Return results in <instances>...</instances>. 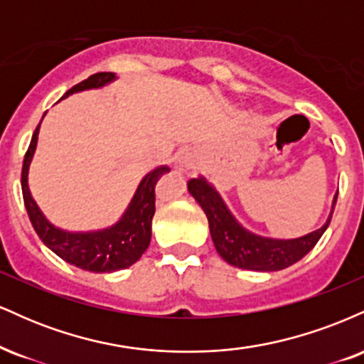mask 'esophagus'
I'll return each instance as SVG.
<instances>
[{
    "mask_svg": "<svg viewBox=\"0 0 364 364\" xmlns=\"http://www.w3.org/2000/svg\"><path fill=\"white\" fill-rule=\"evenodd\" d=\"M176 166H178L179 169L190 168V166H191L190 156H188V154H179V156L176 157Z\"/></svg>",
    "mask_w": 364,
    "mask_h": 364,
    "instance_id": "esophagus-1",
    "label": "esophagus"
}]
</instances>
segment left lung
<instances>
[{
    "instance_id": "8db88e82",
    "label": "left lung",
    "mask_w": 364,
    "mask_h": 364,
    "mask_svg": "<svg viewBox=\"0 0 364 364\" xmlns=\"http://www.w3.org/2000/svg\"><path fill=\"white\" fill-rule=\"evenodd\" d=\"M188 191L205 212L217 253L229 265L257 270V272H275V270L287 269L292 263L301 260L308 252H311L313 246L318 243L325 229L328 228L337 202L336 195L327 223L320 229L294 240H277V237L255 235L243 228L231 214L219 191L203 176L190 179Z\"/></svg>"
}]
</instances>
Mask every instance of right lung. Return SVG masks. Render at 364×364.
Returning <instances> with one entry per match:
<instances>
[{
  "label": "right lung",
  "instance_id": "right-lung-1",
  "mask_svg": "<svg viewBox=\"0 0 364 364\" xmlns=\"http://www.w3.org/2000/svg\"><path fill=\"white\" fill-rule=\"evenodd\" d=\"M112 80H116V75L111 72L90 75L87 80L72 87L63 97H68L75 92L99 89ZM39 128L41 123L37 124L34 135H32L22 168L23 202L37 236L51 252L78 269L97 274L128 269L129 265L140 260L141 255L149 248L150 237H152V217L156 214V185L162 174L169 173L171 169L168 166H159L150 171L140 181L124 214L111 228L89 232L65 231L46 219L28 190V166H31L37 147Z\"/></svg>",
  "mask_w": 364,
  "mask_h": 364
}]
</instances>
